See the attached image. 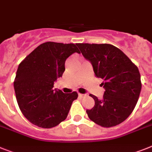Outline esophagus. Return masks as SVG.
I'll return each mask as SVG.
<instances>
[{"label":"esophagus","instance_id":"1","mask_svg":"<svg viewBox=\"0 0 152 152\" xmlns=\"http://www.w3.org/2000/svg\"><path fill=\"white\" fill-rule=\"evenodd\" d=\"M86 94H79V96L80 97H84V96H86Z\"/></svg>","mask_w":152,"mask_h":152}]
</instances>
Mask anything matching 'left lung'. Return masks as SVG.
Returning <instances> with one entry per match:
<instances>
[{
	"label": "left lung",
	"instance_id": "8db88e82",
	"mask_svg": "<svg viewBox=\"0 0 152 152\" xmlns=\"http://www.w3.org/2000/svg\"><path fill=\"white\" fill-rule=\"evenodd\" d=\"M84 58L91 62L94 73L104 82L101 100L90 94L95 105L86 113L92 121L104 127L124 121L134 109L141 90L137 67L121 49L110 44L78 43Z\"/></svg>",
	"mask_w": 152,
	"mask_h": 152
}]
</instances>
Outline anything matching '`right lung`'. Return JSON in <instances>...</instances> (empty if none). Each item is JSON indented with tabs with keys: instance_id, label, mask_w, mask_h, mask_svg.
<instances>
[{
	"instance_id": "add662e5",
	"label": "right lung",
	"mask_w": 152,
	"mask_h": 152,
	"mask_svg": "<svg viewBox=\"0 0 152 152\" xmlns=\"http://www.w3.org/2000/svg\"><path fill=\"white\" fill-rule=\"evenodd\" d=\"M80 53L75 44L47 42L32 51L18 68L14 88L23 115L33 124L52 128L65 121L76 92L64 94L54 87L62 76L66 58Z\"/></svg>"
}]
</instances>
